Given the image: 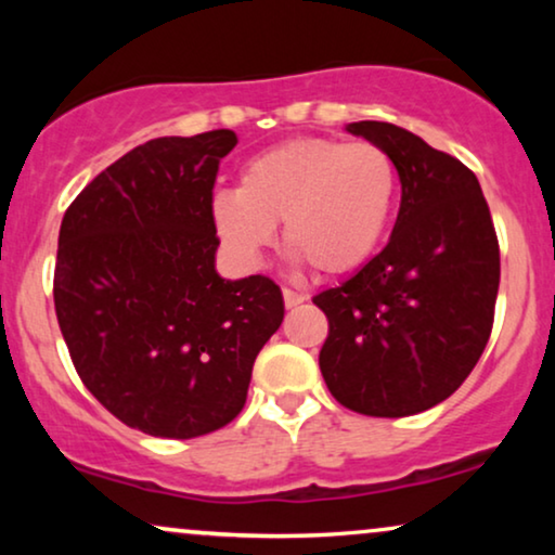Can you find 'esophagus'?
<instances>
[{
	"label": "esophagus",
	"instance_id": "1",
	"mask_svg": "<svg viewBox=\"0 0 555 555\" xmlns=\"http://www.w3.org/2000/svg\"><path fill=\"white\" fill-rule=\"evenodd\" d=\"M283 300H285V308H295V306H300V302H306V295H300V293H295V291H283Z\"/></svg>",
	"mask_w": 555,
	"mask_h": 555
}]
</instances>
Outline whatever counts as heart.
<instances>
[{"instance_id":"1","label":"heart","mask_w":555,"mask_h":555,"mask_svg":"<svg viewBox=\"0 0 555 555\" xmlns=\"http://www.w3.org/2000/svg\"><path fill=\"white\" fill-rule=\"evenodd\" d=\"M393 162L374 143L293 139L242 166L237 192L211 196V224L240 264L260 262L283 222V245L318 275L369 262L391 222Z\"/></svg>"}]
</instances>
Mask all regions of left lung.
<instances>
[{
  "mask_svg": "<svg viewBox=\"0 0 555 555\" xmlns=\"http://www.w3.org/2000/svg\"><path fill=\"white\" fill-rule=\"evenodd\" d=\"M397 166L401 204L386 247L315 295L328 315L318 363L333 397L369 416H409L452 397L488 346L500 249L480 181L420 135L348 124Z\"/></svg>",
  "mask_w": 555,
  "mask_h": 555,
  "instance_id": "1",
  "label": "left lung"
}]
</instances>
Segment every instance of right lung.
<instances>
[{
  "label": "right lung",
  "mask_w": 555,
  "mask_h": 555,
  "mask_svg": "<svg viewBox=\"0 0 555 555\" xmlns=\"http://www.w3.org/2000/svg\"><path fill=\"white\" fill-rule=\"evenodd\" d=\"M234 131L135 146L67 207L55 313L88 391L128 427L192 439L242 412L285 302L270 278L217 272L211 189Z\"/></svg>",
  "instance_id": "obj_1"
}]
</instances>
